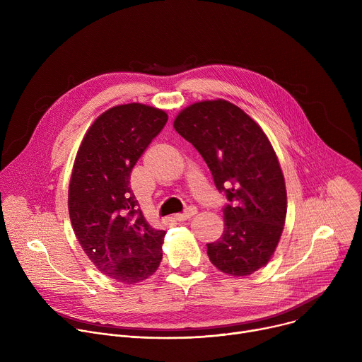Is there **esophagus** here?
<instances>
[{
	"instance_id": "esophagus-1",
	"label": "esophagus",
	"mask_w": 362,
	"mask_h": 362,
	"mask_svg": "<svg viewBox=\"0 0 362 362\" xmlns=\"http://www.w3.org/2000/svg\"><path fill=\"white\" fill-rule=\"evenodd\" d=\"M196 214H197V209H196V208H192V206H190V208H187L183 214H177V215H175V216H173V219H175V221H177V222H183V221H187L189 218L194 216Z\"/></svg>"
}]
</instances>
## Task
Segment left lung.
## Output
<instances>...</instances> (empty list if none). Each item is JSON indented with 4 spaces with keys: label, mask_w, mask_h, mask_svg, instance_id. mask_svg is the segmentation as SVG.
<instances>
[{
    "label": "left lung",
    "mask_w": 362,
    "mask_h": 362,
    "mask_svg": "<svg viewBox=\"0 0 362 362\" xmlns=\"http://www.w3.org/2000/svg\"><path fill=\"white\" fill-rule=\"evenodd\" d=\"M173 127L200 153L215 186L230 202L223 209L222 236L206 245L211 262L232 276L261 269L271 261L286 218L285 179L269 139L249 115L222 98L193 103Z\"/></svg>",
    "instance_id": "obj_1"
}]
</instances>
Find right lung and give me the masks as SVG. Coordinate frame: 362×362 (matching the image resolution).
<instances>
[{"mask_svg":"<svg viewBox=\"0 0 362 362\" xmlns=\"http://www.w3.org/2000/svg\"><path fill=\"white\" fill-rule=\"evenodd\" d=\"M168 122L165 110L129 103L100 115L86 132L69 185L76 238L106 276L134 285L158 271L165 230L148 225L130 173Z\"/></svg>","mask_w":362,"mask_h":362,"instance_id":"add662e5","label":"right lung"}]
</instances>
